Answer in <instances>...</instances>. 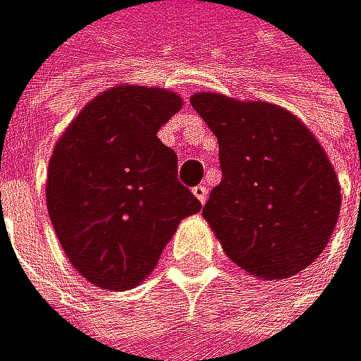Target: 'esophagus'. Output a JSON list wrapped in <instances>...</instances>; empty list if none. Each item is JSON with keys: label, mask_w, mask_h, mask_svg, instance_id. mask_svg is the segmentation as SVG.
Returning a JSON list of instances; mask_svg holds the SVG:
<instances>
[{"label": "esophagus", "mask_w": 361, "mask_h": 361, "mask_svg": "<svg viewBox=\"0 0 361 361\" xmlns=\"http://www.w3.org/2000/svg\"><path fill=\"white\" fill-rule=\"evenodd\" d=\"M192 195H195L202 204H206V200H208V188L204 184H200V186L192 188Z\"/></svg>", "instance_id": "esophagus-1"}]
</instances>
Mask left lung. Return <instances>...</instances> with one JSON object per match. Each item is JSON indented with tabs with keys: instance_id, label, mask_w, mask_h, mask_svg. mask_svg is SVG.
<instances>
[{
	"instance_id": "1",
	"label": "left lung",
	"mask_w": 361,
	"mask_h": 361,
	"mask_svg": "<svg viewBox=\"0 0 361 361\" xmlns=\"http://www.w3.org/2000/svg\"><path fill=\"white\" fill-rule=\"evenodd\" d=\"M192 108L219 142L221 182L204 219L224 253L257 279L295 277L326 248L340 179L300 117L271 102L195 92Z\"/></svg>"
}]
</instances>
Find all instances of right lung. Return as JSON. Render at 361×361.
Here are the masks:
<instances>
[{"label": "right lung", "instance_id": "right-lung-1", "mask_svg": "<svg viewBox=\"0 0 361 361\" xmlns=\"http://www.w3.org/2000/svg\"><path fill=\"white\" fill-rule=\"evenodd\" d=\"M173 90L117 84L92 97L53 148L46 206L77 273L108 290L140 286L179 221L202 211L177 182L159 128L179 108Z\"/></svg>", "mask_w": 361, "mask_h": 361}]
</instances>
